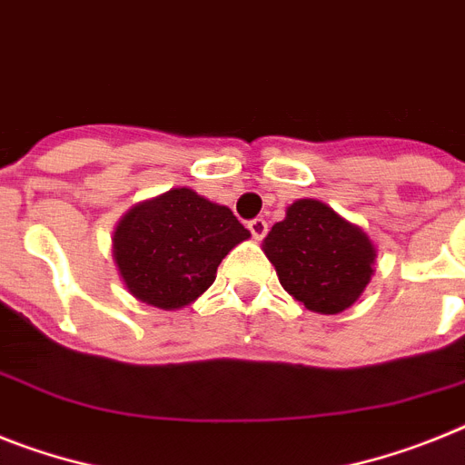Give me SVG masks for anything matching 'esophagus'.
Segmentation results:
<instances>
[{
  "label": "esophagus",
  "instance_id": "34e87169",
  "mask_svg": "<svg viewBox=\"0 0 465 465\" xmlns=\"http://www.w3.org/2000/svg\"><path fill=\"white\" fill-rule=\"evenodd\" d=\"M248 229H251L252 239L255 241H262L264 233H267V222L262 220V217H255V220L248 222Z\"/></svg>",
  "mask_w": 465,
  "mask_h": 465
}]
</instances>
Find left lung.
<instances>
[{"mask_svg": "<svg viewBox=\"0 0 465 465\" xmlns=\"http://www.w3.org/2000/svg\"><path fill=\"white\" fill-rule=\"evenodd\" d=\"M262 251L288 295L317 314L352 307L376 272V245L369 233L317 198L288 205Z\"/></svg>", "mask_w": 465, "mask_h": 465, "instance_id": "obj_1", "label": "left lung"}]
</instances>
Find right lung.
<instances>
[{"instance_id": "right-lung-1", "label": "right lung", "mask_w": 465, "mask_h": 465, "mask_svg": "<svg viewBox=\"0 0 465 465\" xmlns=\"http://www.w3.org/2000/svg\"><path fill=\"white\" fill-rule=\"evenodd\" d=\"M251 239L226 205L177 186L136 203L113 232V262L139 302L182 310L213 286L232 248Z\"/></svg>"}]
</instances>
